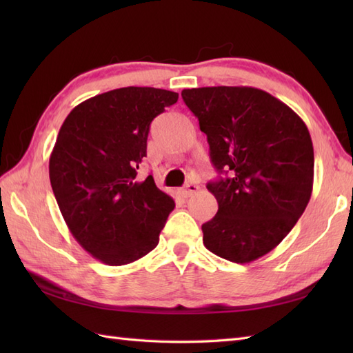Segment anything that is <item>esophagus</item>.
I'll use <instances>...</instances> for the list:
<instances>
[{
    "mask_svg": "<svg viewBox=\"0 0 353 353\" xmlns=\"http://www.w3.org/2000/svg\"><path fill=\"white\" fill-rule=\"evenodd\" d=\"M199 191V185L196 183H186L185 188L182 190V196L183 197H190L192 194H196Z\"/></svg>",
    "mask_w": 353,
    "mask_h": 353,
    "instance_id": "34e87169",
    "label": "esophagus"
}]
</instances>
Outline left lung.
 <instances>
[{"instance_id": "8db88e82", "label": "left lung", "mask_w": 353, "mask_h": 353, "mask_svg": "<svg viewBox=\"0 0 353 353\" xmlns=\"http://www.w3.org/2000/svg\"><path fill=\"white\" fill-rule=\"evenodd\" d=\"M206 133L220 174L206 188L219 203L201 226L209 252L245 264L290 234L311 199L314 148L308 127L287 104L249 86L183 89Z\"/></svg>"}]
</instances>
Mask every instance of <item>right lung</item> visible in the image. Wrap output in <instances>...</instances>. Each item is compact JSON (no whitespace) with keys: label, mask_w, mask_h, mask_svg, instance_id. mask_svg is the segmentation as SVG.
<instances>
[{"label":"right lung","mask_w":353,"mask_h":353,"mask_svg":"<svg viewBox=\"0 0 353 353\" xmlns=\"http://www.w3.org/2000/svg\"><path fill=\"white\" fill-rule=\"evenodd\" d=\"M177 92L119 88L66 117L50 156V182L72 236L108 265H125L159 243L174 200L153 176L138 181L150 124Z\"/></svg>","instance_id":"add662e5"}]
</instances>
